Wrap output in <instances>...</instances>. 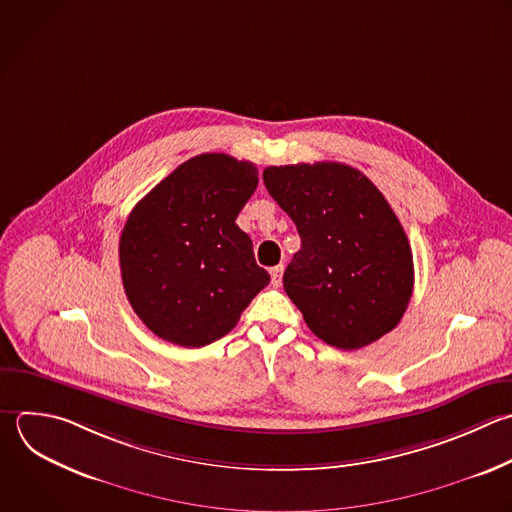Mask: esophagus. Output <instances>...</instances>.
I'll return each instance as SVG.
<instances>
[{
  "label": "esophagus",
  "instance_id": "1",
  "mask_svg": "<svg viewBox=\"0 0 512 512\" xmlns=\"http://www.w3.org/2000/svg\"><path fill=\"white\" fill-rule=\"evenodd\" d=\"M282 272H284V266H274L270 270V276H272V286L278 288L282 284Z\"/></svg>",
  "mask_w": 512,
  "mask_h": 512
}]
</instances>
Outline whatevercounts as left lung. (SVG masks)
I'll list each match as a JSON object with an SVG mask.
<instances>
[{
    "instance_id": "8db88e82",
    "label": "left lung",
    "mask_w": 512,
    "mask_h": 512,
    "mask_svg": "<svg viewBox=\"0 0 512 512\" xmlns=\"http://www.w3.org/2000/svg\"><path fill=\"white\" fill-rule=\"evenodd\" d=\"M264 184L302 246L284 290L326 344L358 350L400 322L414 286L412 250L380 190L338 162L270 166Z\"/></svg>"
}]
</instances>
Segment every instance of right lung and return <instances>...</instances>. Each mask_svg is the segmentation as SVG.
<instances>
[{
	"label": "right lung",
	"mask_w": 512,
	"mask_h": 512,
	"mask_svg": "<svg viewBox=\"0 0 512 512\" xmlns=\"http://www.w3.org/2000/svg\"><path fill=\"white\" fill-rule=\"evenodd\" d=\"M256 186L252 162L200 154L134 206L120 236L122 282L162 340L200 348L222 338L270 282L236 226Z\"/></svg>",
	"instance_id": "add662e5"
}]
</instances>
